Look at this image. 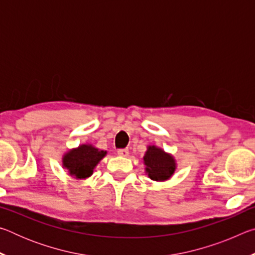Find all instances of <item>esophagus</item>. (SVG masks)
<instances>
[{"instance_id": "1", "label": "esophagus", "mask_w": 255, "mask_h": 255, "mask_svg": "<svg viewBox=\"0 0 255 255\" xmlns=\"http://www.w3.org/2000/svg\"><path fill=\"white\" fill-rule=\"evenodd\" d=\"M117 153L119 156H124V157H127L129 155V150L127 148H120L117 150Z\"/></svg>"}]
</instances>
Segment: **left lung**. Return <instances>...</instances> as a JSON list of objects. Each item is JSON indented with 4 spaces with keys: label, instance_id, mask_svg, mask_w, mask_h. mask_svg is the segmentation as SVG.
Masks as SVG:
<instances>
[{
    "label": "left lung",
    "instance_id": "8db88e82",
    "mask_svg": "<svg viewBox=\"0 0 255 255\" xmlns=\"http://www.w3.org/2000/svg\"><path fill=\"white\" fill-rule=\"evenodd\" d=\"M144 162L148 176L155 181L167 180L175 170L173 157L155 146H149L144 156Z\"/></svg>",
    "mask_w": 255,
    "mask_h": 255
}]
</instances>
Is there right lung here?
I'll return each instance as SVG.
<instances>
[{"mask_svg":"<svg viewBox=\"0 0 255 255\" xmlns=\"http://www.w3.org/2000/svg\"><path fill=\"white\" fill-rule=\"evenodd\" d=\"M105 155L106 152L94 148L91 145H82L67 153L63 163L72 175L84 179L93 173V169Z\"/></svg>","mask_w":255,"mask_h":255,"instance_id":"1","label":"right lung"}]
</instances>
